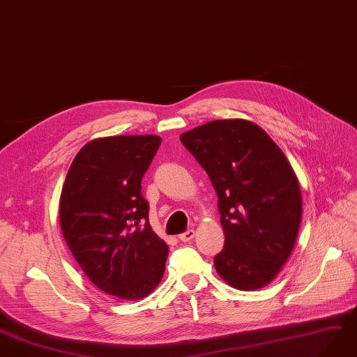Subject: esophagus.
<instances>
[{
    "label": "esophagus",
    "mask_w": 357,
    "mask_h": 357,
    "mask_svg": "<svg viewBox=\"0 0 357 357\" xmlns=\"http://www.w3.org/2000/svg\"><path fill=\"white\" fill-rule=\"evenodd\" d=\"M194 237H195V231L194 229H188L186 233H183V234H180L178 236V238L181 240V242H190V240H194Z\"/></svg>",
    "instance_id": "34e87169"
}]
</instances>
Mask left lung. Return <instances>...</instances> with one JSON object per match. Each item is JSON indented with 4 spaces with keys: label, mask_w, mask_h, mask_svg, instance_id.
Returning a JSON list of instances; mask_svg holds the SVG:
<instances>
[{
    "label": "left lung",
    "mask_w": 357,
    "mask_h": 357,
    "mask_svg": "<svg viewBox=\"0 0 357 357\" xmlns=\"http://www.w3.org/2000/svg\"><path fill=\"white\" fill-rule=\"evenodd\" d=\"M208 174L218 195L224 249L215 257L219 276L242 291L273 281L294 248L302 194L294 171L255 123L233 119L180 135Z\"/></svg>",
    "instance_id": "1"
}]
</instances>
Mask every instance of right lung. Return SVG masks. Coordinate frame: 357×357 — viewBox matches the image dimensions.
<instances>
[{
  "label": "right lung",
  "mask_w": 357,
  "mask_h": 357,
  "mask_svg": "<svg viewBox=\"0 0 357 357\" xmlns=\"http://www.w3.org/2000/svg\"><path fill=\"white\" fill-rule=\"evenodd\" d=\"M162 139L123 135L93 139L64 180L60 225L90 281L124 301L149 296L162 281L168 246L149 222L141 180Z\"/></svg>",
  "instance_id": "add662e5"
}]
</instances>
